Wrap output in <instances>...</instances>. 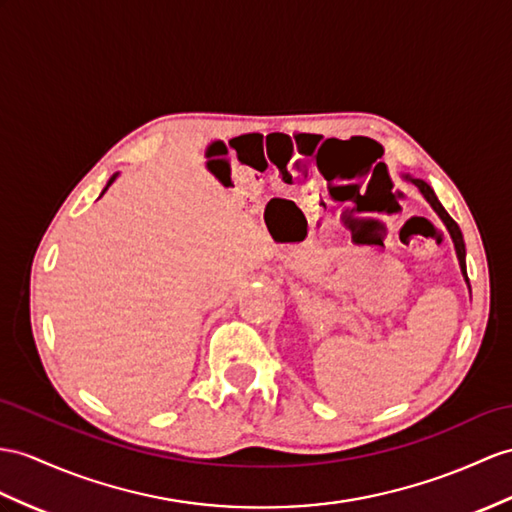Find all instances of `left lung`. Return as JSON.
Masks as SVG:
<instances>
[{
	"instance_id": "1",
	"label": "left lung",
	"mask_w": 512,
	"mask_h": 512,
	"mask_svg": "<svg viewBox=\"0 0 512 512\" xmlns=\"http://www.w3.org/2000/svg\"><path fill=\"white\" fill-rule=\"evenodd\" d=\"M406 180H410L413 182L417 189L421 191V195L428 199V204L434 208V213L441 217V221L445 223V228L450 230V236H452V241H454V247H456V256H458V263H460V271H463V276H465V280L469 282V278H467V265H465V241H463V232H460V228H458V223L447 215V210L441 206V202L439 199H436V195H434V191L430 189V184L428 182H423V180H419V178H413V176H406Z\"/></svg>"
}]
</instances>
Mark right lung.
<instances>
[{
    "mask_svg": "<svg viewBox=\"0 0 512 512\" xmlns=\"http://www.w3.org/2000/svg\"><path fill=\"white\" fill-rule=\"evenodd\" d=\"M117 176H119V173H115V176H112V178H110V180H108V184H106V189H104V191H102V195H104V193H106V191H108V186H110V184H112V182H115V180H117Z\"/></svg>",
    "mask_w": 512,
    "mask_h": 512,
    "instance_id": "obj_1",
    "label": "right lung"
}]
</instances>
